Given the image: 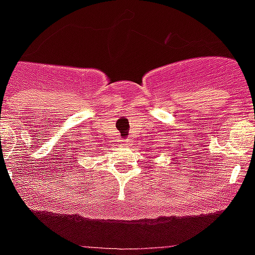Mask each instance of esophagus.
Masks as SVG:
<instances>
[{
  "label": "esophagus",
  "instance_id": "obj_1",
  "mask_svg": "<svg viewBox=\"0 0 255 255\" xmlns=\"http://www.w3.org/2000/svg\"><path fill=\"white\" fill-rule=\"evenodd\" d=\"M122 143L125 144V145H128V144H129V139H123Z\"/></svg>",
  "mask_w": 255,
  "mask_h": 255
}]
</instances>
